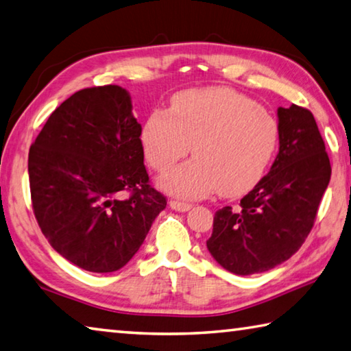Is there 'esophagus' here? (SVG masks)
<instances>
[{
    "label": "esophagus",
    "mask_w": 351,
    "mask_h": 351,
    "mask_svg": "<svg viewBox=\"0 0 351 351\" xmlns=\"http://www.w3.org/2000/svg\"><path fill=\"white\" fill-rule=\"evenodd\" d=\"M169 206L171 209L178 210V213H186L191 208H193V204L191 203H183V202H177V200H171L169 202Z\"/></svg>",
    "instance_id": "obj_1"
}]
</instances>
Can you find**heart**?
Listing matches in <instances>:
<instances>
[{"label":"heart","mask_w":351,"mask_h":351,"mask_svg":"<svg viewBox=\"0 0 351 351\" xmlns=\"http://www.w3.org/2000/svg\"><path fill=\"white\" fill-rule=\"evenodd\" d=\"M276 119L252 99L229 88L189 90L173 97L168 111H153L142 147L157 173H168L189 153L193 160L160 180L167 193L200 198L235 197L263 177L278 145Z\"/></svg>","instance_id":"b5f03b06"}]
</instances>
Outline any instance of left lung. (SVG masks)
<instances>
[{
	"instance_id": "8db88e82",
	"label": "left lung",
	"mask_w": 351,
	"mask_h": 351,
	"mask_svg": "<svg viewBox=\"0 0 351 351\" xmlns=\"http://www.w3.org/2000/svg\"><path fill=\"white\" fill-rule=\"evenodd\" d=\"M280 151L240 206L214 217L209 254L235 275L274 269L298 250L313 228L332 167L318 125L308 110L278 108Z\"/></svg>"
}]
</instances>
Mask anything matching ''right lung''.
<instances>
[{"label": "right lung", "mask_w": 351, "mask_h": 351, "mask_svg": "<svg viewBox=\"0 0 351 351\" xmlns=\"http://www.w3.org/2000/svg\"><path fill=\"white\" fill-rule=\"evenodd\" d=\"M141 134L128 91L105 85L64 101L30 147L39 228L59 255L88 272L123 267L167 208L149 184ZM122 190L130 197L121 199Z\"/></svg>", "instance_id": "add662e5"}]
</instances>
